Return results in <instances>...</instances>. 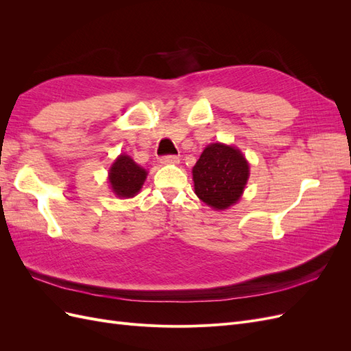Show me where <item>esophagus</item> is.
Listing matches in <instances>:
<instances>
[{"instance_id":"esophagus-1","label":"esophagus","mask_w":351,"mask_h":351,"mask_svg":"<svg viewBox=\"0 0 351 351\" xmlns=\"http://www.w3.org/2000/svg\"><path fill=\"white\" fill-rule=\"evenodd\" d=\"M161 164H177L180 161V156L178 155H164L161 156Z\"/></svg>"}]
</instances>
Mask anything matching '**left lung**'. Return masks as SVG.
I'll return each mask as SVG.
<instances>
[{
	"mask_svg": "<svg viewBox=\"0 0 351 351\" xmlns=\"http://www.w3.org/2000/svg\"><path fill=\"white\" fill-rule=\"evenodd\" d=\"M249 178V164L232 146L212 143L193 167L195 193L206 205L227 209L240 199Z\"/></svg>",
	"mask_w": 351,
	"mask_h": 351,
	"instance_id": "obj_1",
	"label": "left lung"
}]
</instances>
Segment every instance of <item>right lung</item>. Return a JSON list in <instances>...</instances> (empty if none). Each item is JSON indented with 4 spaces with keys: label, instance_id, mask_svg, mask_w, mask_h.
Returning a JSON list of instances; mask_svg holds the SVG:
<instances>
[{
    "label": "right lung",
    "instance_id": "add662e5",
    "mask_svg": "<svg viewBox=\"0 0 351 351\" xmlns=\"http://www.w3.org/2000/svg\"><path fill=\"white\" fill-rule=\"evenodd\" d=\"M146 174L130 156L120 155L110 169V183L114 193L120 197H133L141 190Z\"/></svg>",
    "mask_w": 351,
    "mask_h": 351
}]
</instances>
